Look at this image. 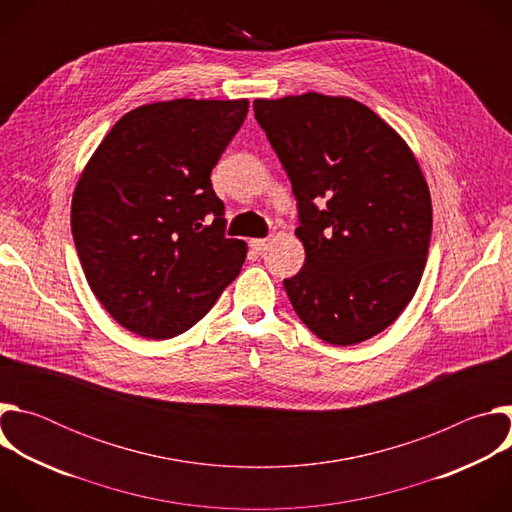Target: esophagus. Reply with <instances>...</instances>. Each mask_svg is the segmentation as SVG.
I'll list each match as a JSON object with an SVG mask.
<instances>
[{
  "mask_svg": "<svg viewBox=\"0 0 512 512\" xmlns=\"http://www.w3.org/2000/svg\"><path fill=\"white\" fill-rule=\"evenodd\" d=\"M251 247H253L257 253H263V251H267L269 241H267V239H253V241H251Z\"/></svg>",
  "mask_w": 512,
  "mask_h": 512,
  "instance_id": "obj_1",
  "label": "esophagus"
}]
</instances>
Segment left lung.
I'll list each match as a JSON object with an SVG mask.
<instances>
[{"instance_id": "left-lung-1", "label": "left lung", "mask_w": 512, "mask_h": 512, "mask_svg": "<svg viewBox=\"0 0 512 512\" xmlns=\"http://www.w3.org/2000/svg\"><path fill=\"white\" fill-rule=\"evenodd\" d=\"M253 109L298 200L306 263L283 281L291 306L328 344L377 336L407 308L427 261L431 196L417 158L348 97L255 99Z\"/></svg>"}]
</instances>
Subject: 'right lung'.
<instances>
[{
  "label": "right lung",
  "mask_w": 512,
  "mask_h": 512,
  "mask_svg": "<svg viewBox=\"0 0 512 512\" xmlns=\"http://www.w3.org/2000/svg\"><path fill=\"white\" fill-rule=\"evenodd\" d=\"M247 111V99L141 105L87 162L72 194V237L93 294L129 332H186L239 275L247 243L225 237L210 172Z\"/></svg>",
  "instance_id": "obj_1"
}]
</instances>
